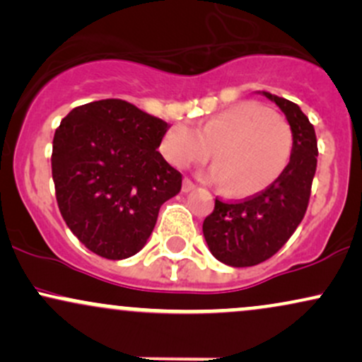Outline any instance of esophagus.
<instances>
[{
  "label": "esophagus",
  "instance_id": "obj_1",
  "mask_svg": "<svg viewBox=\"0 0 362 362\" xmlns=\"http://www.w3.org/2000/svg\"><path fill=\"white\" fill-rule=\"evenodd\" d=\"M195 189V184L192 180H190V178H184V184H182V190H184V192H190V190H194Z\"/></svg>",
  "mask_w": 362,
  "mask_h": 362
}]
</instances>
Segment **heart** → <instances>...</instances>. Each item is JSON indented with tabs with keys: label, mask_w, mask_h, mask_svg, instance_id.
<instances>
[{
	"label": "heart",
	"mask_w": 362,
	"mask_h": 362,
	"mask_svg": "<svg viewBox=\"0 0 362 362\" xmlns=\"http://www.w3.org/2000/svg\"><path fill=\"white\" fill-rule=\"evenodd\" d=\"M294 138L282 115L257 102H240L207 119L201 131L173 124L161 139V153L177 168L213 156L209 180L224 184L235 197L255 195L282 175L293 156Z\"/></svg>",
	"instance_id": "heart-1"
}]
</instances>
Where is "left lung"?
<instances>
[{"label": "left lung", "mask_w": 362, "mask_h": 362, "mask_svg": "<svg viewBox=\"0 0 362 362\" xmlns=\"http://www.w3.org/2000/svg\"><path fill=\"white\" fill-rule=\"evenodd\" d=\"M284 112L294 146L282 175L262 192L243 201L216 197L214 211L204 219L207 247L223 264L252 267L271 259L296 231L308 209L311 184L317 172V134L296 103L262 91Z\"/></svg>", "instance_id": "left-lung-1"}]
</instances>
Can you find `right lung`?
<instances>
[{
    "mask_svg": "<svg viewBox=\"0 0 362 362\" xmlns=\"http://www.w3.org/2000/svg\"><path fill=\"white\" fill-rule=\"evenodd\" d=\"M168 124L126 100L74 109L52 141V180L61 216L80 242L103 259L138 253L182 175L156 151Z\"/></svg>",
    "mask_w": 362,
    "mask_h": 362,
    "instance_id": "add662e5",
    "label": "right lung"
}]
</instances>
